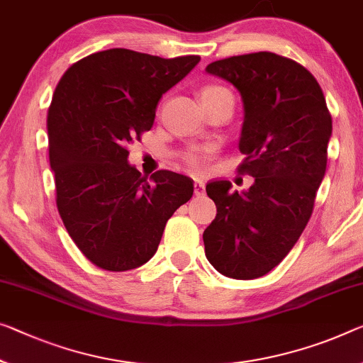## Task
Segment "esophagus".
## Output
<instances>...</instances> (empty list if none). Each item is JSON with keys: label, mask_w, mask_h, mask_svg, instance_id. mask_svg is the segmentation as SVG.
I'll use <instances>...</instances> for the list:
<instances>
[{"label": "esophagus", "mask_w": 363, "mask_h": 363, "mask_svg": "<svg viewBox=\"0 0 363 363\" xmlns=\"http://www.w3.org/2000/svg\"><path fill=\"white\" fill-rule=\"evenodd\" d=\"M194 194H196L198 198H203L206 194V186L201 180H194Z\"/></svg>", "instance_id": "esophagus-1"}]
</instances>
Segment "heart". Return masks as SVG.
I'll return each mask as SVG.
<instances>
[{
	"label": "heart",
	"mask_w": 363,
	"mask_h": 363,
	"mask_svg": "<svg viewBox=\"0 0 363 363\" xmlns=\"http://www.w3.org/2000/svg\"><path fill=\"white\" fill-rule=\"evenodd\" d=\"M220 89H225V87H222V86H206L203 89V92H201V96H203V94H208V92L220 91ZM213 155H214L213 147H203V149L189 150V152L183 155V160H185V164L188 165L189 170L204 172L206 169H208L209 160L213 159Z\"/></svg>",
	"instance_id": "b5f03b06"
}]
</instances>
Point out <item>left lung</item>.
I'll use <instances>...</instances> for the list:
<instances>
[{
	"instance_id": "left-lung-1",
	"label": "left lung",
	"mask_w": 363,
	"mask_h": 363,
	"mask_svg": "<svg viewBox=\"0 0 363 363\" xmlns=\"http://www.w3.org/2000/svg\"><path fill=\"white\" fill-rule=\"evenodd\" d=\"M238 89L245 120L238 174L252 175L248 191L230 182L206 186L216 219L203 233L206 258L220 274L256 279L281 263L313 213L328 162L331 113L318 81L291 58L271 52L238 55L208 65Z\"/></svg>"
}]
</instances>
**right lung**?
<instances>
[{
	"label": "right lung",
	"instance_id": "obj_1",
	"mask_svg": "<svg viewBox=\"0 0 363 363\" xmlns=\"http://www.w3.org/2000/svg\"><path fill=\"white\" fill-rule=\"evenodd\" d=\"M110 48L71 65L47 115L57 208L72 242L100 269H135L152 258L167 220L193 196L170 170L144 177L128 146L154 125L162 94L199 63Z\"/></svg>",
	"mask_w": 363,
	"mask_h": 363
}]
</instances>
